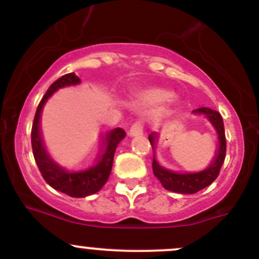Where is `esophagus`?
<instances>
[{
	"label": "esophagus",
	"instance_id": "obj_1",
	"mask_svg": "<svg viewBox=\"0 0 259 259\" xmlns=\"http://www.w3.org/2000/svg\"><path fill=\"white\" fill-rule=\"evenodd\" d=\"M143 135V122L137 121L133 124V126L129 130V137H139Z\"/></svg>",
	"mask_w": 259,
	"mask_h": 259
}]
</instances>
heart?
<instances>
[{
  "label": "heart",
  "instance_id": "b5f03b06",
  "mask_svg": "<svg viewBox=\"0 0 259 259\" xmlns=\"http://www.w3.org/2000/svg\"><path fill=\"white\" fill-rule=\"evenodd\" d=\"M173 95L169 91L163 90V89H150L146 90L139 96L137 101V106L140 109H150L155 106L161 105V104L170 101Z\"/></svg>",
  "mask_w": 259,
  "mask_h": 259
}]
</instances>
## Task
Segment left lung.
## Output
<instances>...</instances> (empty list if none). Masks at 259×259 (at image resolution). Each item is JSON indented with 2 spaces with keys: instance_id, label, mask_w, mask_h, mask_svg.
Listing matches in <instances>:
<instances>
[{
  "instance_id": "left-lung-1",
  "label": "left lung",
  "mask_w": 259,
  "mask_h": 259,
  "mask_svg": "<svg viewBox=\"0 0 259 259\" xmlns=\"http://www.w3.org/2000/svg\"><path fill=\"white\" fill-rule=\"evenodd\" d=\"M195 115H204L211 126L214 127L218 137V150L213 161L205 169L199 171H174L171 169L161 166L155 158V142H156V132L149 134V142L153 148V173L159 182L161 183L166 190L179 193V194H194L199 190L204 189L205 187L210 185L218 177L219 170L223 165L224 158H226V134H224L223 119L221 114L215 110H211L209 108H199L197 110H193Z\"/></svg>"
}]
</instances>
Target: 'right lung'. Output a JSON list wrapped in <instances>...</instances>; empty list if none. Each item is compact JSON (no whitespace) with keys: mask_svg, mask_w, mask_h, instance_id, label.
Listing matches in <instances>:
<instances>
[{"mask_svg":"<svg viewBox=\"0 0 259 259\" xmlns=\"http://www.w3.org/2000/svg\"><path fill=\"white\" fill-rule=\"evenodd\" d=\"M81 82L79 76L70 72L64 75L59 80L55 81L49 90L46 91L45 96L40 101L36 110L35 119L32 124V132H31V144H32L33 156H35L36 164L42 174L46 183L59 192L65 193L74 198H85L88 195L95 194L108 182L109 176L111 173L114 161V154L117 145L125 138V132L120 127H115L105 135L103 150L100 155L96 159L95 163L81 169H67L62 166L56 160L51 158L44 143L42 134L40 129V119L42 109L46 101L56 93L57 90L69 86H76Z\"/></svg>","mask_w":259,"mask_h":259,"instance_id":"1","label":"right lung"}]
</instances>
